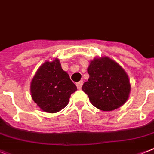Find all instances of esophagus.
<instances>
[{
    "label": "esophagus",
    "mask_w": 154,
    "mask_h": 154,
    "mask_svg": "<svg viewBox=\"0 0 154 154\" xmlns=\"http://www.w3.org/2000/svg\"><path fill=\"white\" fill-rule=\"evenodd\" d=\"M76 85H77V88H78V89H81V87H82V85H83V81H80L79 82H77Z\"/></svg>",
    "instance_id": "obj_1"
}]
</instances>
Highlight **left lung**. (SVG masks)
<instances>
[{"label": "left lung", "instance_id": "1", "mask_svg": "<svg viewBox=\"0 0 154 154\" xmlns=\"http://www.w3.org/2000/svg\"><path fill=\"white\" fill-rule=\"evenodd\" d=\"M89 78L82 86L90 102L102 111H113L126 103L131 92L128 76L107 57L95 58L88 68Z\"/></svg>", "mask_w": 154, "mask_h": 154}]
</instances>
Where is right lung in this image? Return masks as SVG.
<instances>
[{
    "label": "right lung",
    "mask_w": 154,
    "mask_h": 154,
    "mask_svg": "<svg viewBox=\"0 0 154 154\" xmlns=\"http://www.w3.org/2000/svg\"><path fill=\"white\" fill-rule=\"evenodd\" d=\"M77 86L62 69L59 60L46 62L36 72L31 84L32 97L42 111L55 113L63 109Z\"/></svg>",
    "instance_id": "1"
}]
</instances>
